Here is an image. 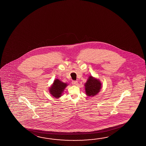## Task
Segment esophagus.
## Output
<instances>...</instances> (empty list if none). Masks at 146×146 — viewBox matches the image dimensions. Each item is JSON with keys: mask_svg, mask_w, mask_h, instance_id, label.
Returning a JSON list of instances; mask_svg holds the SVG:
<instances>
[{"mask_svg": "<svg viewBox=\"0 0 146 146\" xmlns=\"http://www.w3.org/2000/svg\"><path fill=\"white\" fill-rule=\"evenodd\" d=\"M72 84L73 85H77L78 84V81H72Z\"/></svg>", "mask_w": 146, "mask_h": 146, "instance_id": "34e87169", "label": "esophagus"}]
</instances>
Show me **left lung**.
<instances>
[{
    "label": "left lung",
    "instance_id": "obj_1",
    "mask_svg": "<svg viewBox=\"0 0 146 146\" xmlns=\"http://www.w3.org/2000/svg\"><path fill=\"white\" fill-rule=\"evenodd\" d=\"M86 94L89 97L96 96L99 93L102 84L99 79L96 78L92 76L88 77L86 84H84Z\"/></svg>",
    "mask_w": 146,
    "mask_h": 146
}]
</instances>
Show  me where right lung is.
<instances>
[{
    "mask_svg": "<svg viewBox=\"0 0 146 146\" xmlns=\"http://www.w3.org/2000/svg\"><path fill=\"white\" fill-rule=\"evenodd\" d=\"M68 85L67 83L63 82L59 79H55L49 88V93L54 98L58 99L62 96L63 92Z\"/></svg>",
    "mask_w": 146,
    "mask_h": 146,
    "instance_id": "add662e5",
    "label": "right lung"
}]
</instances>
